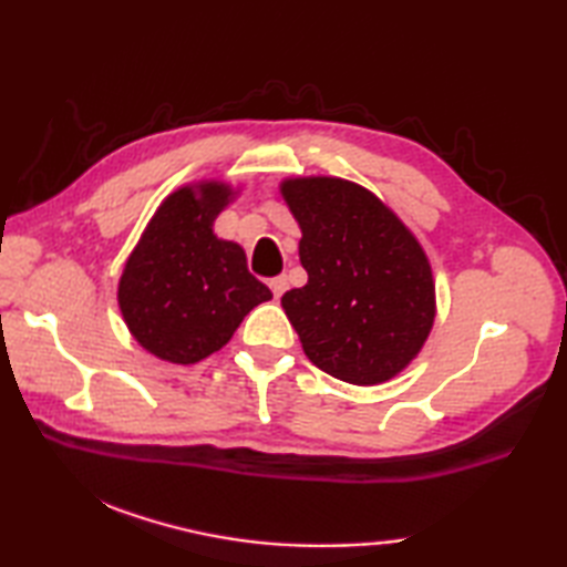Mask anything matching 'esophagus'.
<instances>
[{"instance_id": "obj_1", "label": "esophagus", "mask_w": 567, "mask_h": 567, "mask_svg": "<svg viewBox=\"0 0 567 567\" xmlns=\"http://www.w3.org/2000/svg\"><path fill=\"white\" fill-rule=\"evenodd\" d=\"M270 290H272L275 299H280V297L285 295V290H287V277H285V275L272 277V280H270Z\"/></svg>"}]
</instances>
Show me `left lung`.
<instances>
[{
  "instance_id": "8db88e82",
  "label": "left lung",
  "mask_w": 567,
  "mask_h": 567,
  "mask_svg": "<svg viewBox=\"0 0 567 567\" xmlns=\"http://www.w3.org/2000/svg\"><path fill=\"white\" fill-rule=\"evenodd\" d=\"M309 280L282 295L307 358L331 378L378 384L409 365L436 317L431 265L412 231L365 187L287 179Z\"/></svg>"
}]
</instances>
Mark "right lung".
I'll return each instance as SVG.
<instances>
[{
    "mask_svg": "<svg viewBox=\"0 0 567 567\" xmlns=\"http://www.w3.org/2000/svg\"><path fill=\"white\" fill-rule=\"evenodd\" d=\"M234 192L221 183L167 197L126 260L118 307L134 339L167 363L219 351L252 307L272 292L248 272L246 252L212 224Z\"/></svg>",
    "mask_w": 567,
    "mask_h": 567,
    "instance_id": "1",
    "label": "right lung"
}]
</instances>
